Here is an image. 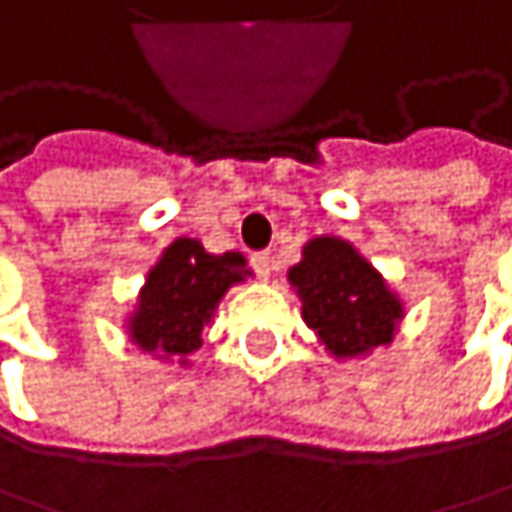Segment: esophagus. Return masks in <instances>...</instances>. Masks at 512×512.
<instances>
[{"label":"esophagus","instance_id":"obj_1","mask_svg":"<svg viewBox=\"0 0 512 512\" xmlns=\"http://www.w3.org/2000/svg\"><path fill=\"white\" fill-rule=\"evenodd\" d=\"M251 267H254V273H258V279H270L273 276V254L270 251H254L251 254Z\"/></svg>","mask_w":512,"mask_h":512}]
</instances>
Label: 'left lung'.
<instances>
[{"mask_svg":"<svg viewBox=\"0 0 512 512\" xmlns=\"http://www.w3.org/2000/svg\"><path fill=\"white\" fill-rule=\"evenodd\" d=\"M288 279L303 300V321L336 360L390 345L405 318L402 300L381 273L339 236L309 239L303 261L291 267Z\"/></svg>","mask_w":512,"mask_h":512,"instance_id":"obj_1","label":"left lung"}]
</instances>
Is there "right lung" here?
Returning <instances> with one entry per match:
<instances>
[{
	"label": "right lung",
	"mask_w": 512,
	"mask_h": 512,
	"mask_svg": "<svg viewBox=\"0 0 512 512\" xmlns=\"http://www.w3.org/2000/svg\"><path fill=\"white\" fill-rule=\"evenodd\" d=\"M245 258L239 251L209 254L197 239L179 236L149 270L134 315L128 318V339L161 360L176 357L182 366L203 345V327L227 288L245 282Z\"/></svg>",
	"instance_id": "obj_1"
}]
</instances>
